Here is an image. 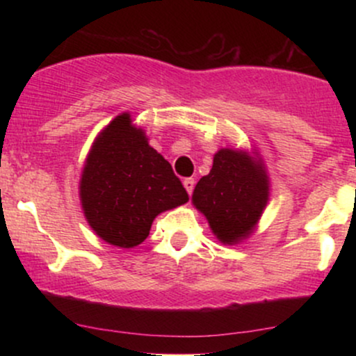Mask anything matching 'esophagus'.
<instances>
[{
  "mask_svg": "<svg viewBox=\"0 0 356 356\" xmlns=\"http://www.w3.org/2000/svg\"><path fill=\"white\" fill-rule=\"evenodd\" d=\"M194 186H195V181L192 177H189V179H184V187H186V191H187V194H192V192H194Z\"/></svg>",
  "mask_w": 356,
  "mask_h": 356,
  "instance_id": "1",
  "label": "esophagus"
}]
</instances>
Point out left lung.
I'll list each match as a JSON object with an SVG mask.
<instances>
[{"instance_id":"obj_1","label":"left lung","mask_w":356,"mask_h":356,"mask_svg":"<svg viewBox=\"0 0 356 356\" xmlns=\"http://www.w3.org/2000/svg\"><path fill=\"white\" fill-rule=\"evenodd\" d=\"M268 191V175L259 162L246 152L220 149L211 172L195 186L192 202L218 239L232 244L254 229L266 207Z\"/></svg>"}]
</instances>
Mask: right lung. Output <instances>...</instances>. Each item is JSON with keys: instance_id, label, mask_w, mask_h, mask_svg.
<instances>
[{"instance_id": "right-lung-1", "label": "right lung", "mask_w": 356, "mask_h": 356, "mask_svg": "<svg viewBox=\"0 0 356 356\" xmlns=\"http://www.w3.org/2000/svg\"><path fill=\"white\" fill-rule=\"evenodd\" d=\"M80 197L92 229L118 248L144 243L155 216L189 201L181 179L129 113L113 118L93 142Z\"/></svg>"}]
</instances>
